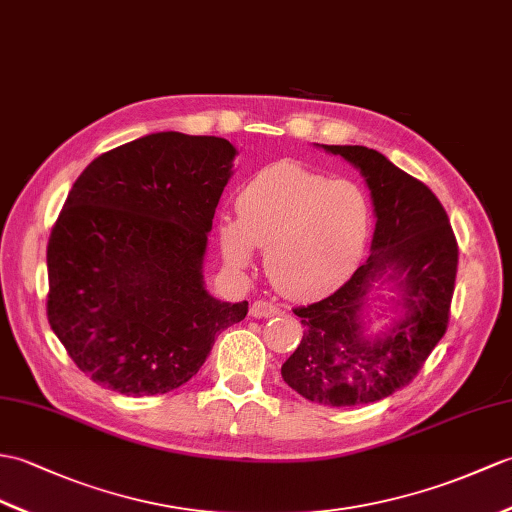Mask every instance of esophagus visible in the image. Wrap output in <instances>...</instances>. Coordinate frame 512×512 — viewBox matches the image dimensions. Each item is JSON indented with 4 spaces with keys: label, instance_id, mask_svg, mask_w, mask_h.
Returning a JSON list of instances; mask_svg holds the SVG:
<instances>
[{
    "label": "esophagus",
    "instance_id": "esophagus-1",
    "mask_svg": "<svg viewBox=\"0 0 512 512\" xmlns=\"http://www.w3.org/2000/svg\"><path fill=\"white\" fill-rule=\"evenodd\" d=\"M281 314V307L275 303H268V301H255L251 305V316L253 318H270V316H279Z\"/></svg>",
    "mask_w": 512,
    "mask_h": 512
}]
</instances>
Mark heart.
Returning a JSON list of instances; mask_svg holds the SVG:
<instances>
[{
  "label": "heart",
  "instance_id": "heart-1",
  "mask_svg": "<svg viewBox=\"0 0 512 512\" xmlns=\"http://www.w3.org/2000/svg\"><path fill=\"white\" fill-rule=\"evenodd\" d=\"M237 220L220 222V246L235 268L266 248L272 283L292 299L338 290L364 257L371 205L360 185L277 163L257 172L235 200Z\"/></svg>",
  "mask_w": 512,
  "mask_h": 512
}]
</instances>
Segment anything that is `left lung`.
Masks as SVG:
<instances>
[{
  "mask_svg": "<svg viewBox=\"0 0 512 512\" xmlns=\"http://www.w3.org/2000/svg\"><path fill=\"white\" fill-rule=\"evenodd\" d=\"M323 150L358 168L371 189L377 218L371 255L340 290L296 307L305 331L281 366V377L305 399L351 408L408 386L445 336L458 244L432 189L382 152L364 146ZM375 282L390 284L396 296L388 301L389 325L379 335H368L370 319L363 316L370 290L380 285Z\"/></svg>",
  "mask_w": 512,
  "mask_h": 512,
  "instance_id": "obj_1",
  "label": "left lung"
}]
</instances>
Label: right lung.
Masks as SVG:
<instances>
[{
  "instance_id": "1",
  "label": "right lung",
  "mask_w": 512,
  "mask_h": 512,
  "mask_svg": "<svg viewBox=\"0 0 512 512\" xmlns=\"http://www.w3.org/2000/svg\"><path fill=\"white\" fill-rule=\"evenodd\" d=\"M235 146L152 133L93 159L47 244V320L95 384L163 395L189 382L248 303L207 292L202 261Z\"/></svg>"
}]
</instances>
